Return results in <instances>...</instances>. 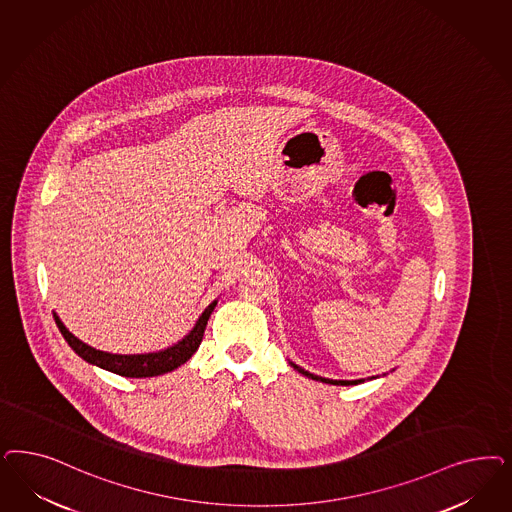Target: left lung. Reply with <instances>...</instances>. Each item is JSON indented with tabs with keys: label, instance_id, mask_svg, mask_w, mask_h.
<instances>
[{
	"label": "left lung",
	"instance_id": "1",
	"mask_svg": "<svg viewBox=\"0 0 512 512\" xmlns=\"http://www.w3.org/2000/svg\"><path fill=\"white\" fill-rule=\"evenodd\" d=\"M294 367H296L297 371L301 373V375H305V377H309V379L313 380H322V382H328V384H341V386H347V384H358V382H362V380H330V379H322V377H316L313 373H309V371H305V369H301V367H297L296 363H292Z\"/></svg>",
	"mask_w": 512,
	"mask_h": 512
}]
</instances>
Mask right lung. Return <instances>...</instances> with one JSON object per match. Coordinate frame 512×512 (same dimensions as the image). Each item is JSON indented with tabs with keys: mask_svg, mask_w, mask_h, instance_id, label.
Wrapping results in <instances>:
<instances>
[{
	"mask_svg": "<svg viewBox=\"0 0 512 512\" xmlns=\"http://www.w3.org/2000/svg\"><path fill=\"white\" fill-rule=\"evenodd\" d=\"M216 301H213L203 314L199 316L194 330L190 331L182 341L171 348H165L160 352H152V354H133V356H122V354H109L103 350L88 347L83 341H79L73 333L66 330V326L60 322V318L54 314L56 326L60 333L64 335L67 345L73 348L83 360L88 363H94L101 369H107L116 375L122 377H133V379H143V377H156V375H164L173 369H177L179 365L188 362L192 358V354L198 350L199 343L203 339L205 326L211 313L215 311Z\"/></svg>",
	"mask_w": 512,
	"mask_h": 512,
	"instance_id": "right-lung-1",
	"label": "right lung"
}]
</instances>
